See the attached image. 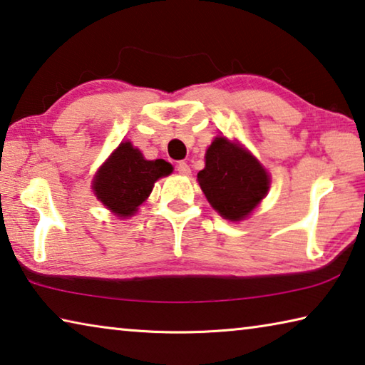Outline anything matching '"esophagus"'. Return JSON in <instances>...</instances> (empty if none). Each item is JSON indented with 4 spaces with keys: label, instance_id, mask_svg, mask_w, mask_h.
I'll return each mask as SVG.
<instances>
[{
    "label": "esophagus",
    "instance_id": "esophagus-1",
    "mask_svg": "<svg viewBox=\"0 0 365 365\" xmlns=\"http://www.w3.org/2000/svg\"><path fill=\"white\" fill-rule=\"evenodd\" d=\"M177 172H178V174H182V175H188L190 174V165L185 163V160H180V163L177 164Z\"/></svg>",
    "mask_w": 365,
    "mask_h": 365
}]
</instances>
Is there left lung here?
<instances>
[{"label":"left lung","mask_w":365,"mask_h":365,"mask_svg":"<svg viewBox=\"0 0 365 365\" xmlns=\"http://www.w3.org/2000/svg\"><path fill=\"white\" fill-rule=\"evenodd\" d=\"M197 182L207 201L222 217L242 220L269 190V175L262 165L237 143L217 137L206 151V168Z\"/></svg>","instance_id":"left-lung-1"}]
</instances>
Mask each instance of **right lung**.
<instances>
[{"label":"right lung","instance_id":"obj_1","mask_svg":"<svg viewBox=\"0 0 365 365\" xmlns=\"http://www.w3.org/2000/svg\"><path fill=\"white\" fill-rule=\"evenodd\" d=\"M164 159L146 160L128 141L120 143L95 175L93 190L104 206L120 217H130L150 196L154 182L169 175Z\"/></svg>","mask_w":365,"mask_h":365}]
</instances>
